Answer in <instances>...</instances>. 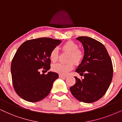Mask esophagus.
<instances>
[{
	"instance_id": "34e87169",
	"label": "esophagus",
	"mask_w": 122,
	"mask_h": 122,
	"mask_svg": "<svg viewBox=\"0 0 122 122\" xmlns=\"http://www.w3.org/2000/svg\"><path fill=\"white\" fill-rule=\"evenodd\" d=\"M59 77H60V78H66L67 76H64V75H63L60 74V75H59Z\"/></svg>"
}]
</instances>
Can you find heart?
Segmentation results:
<instances>
[{
  "label": "heart",
  "instance_id": "heart-1",
  "mask_svg": "<svg viewBox=\"0 0 122 122\" xmlns=\"http://www.w3.org/2000/svg\"><path fill=\"white\" fill-rule=\"evenodd\" d=\"M62 49L65 51L70 52L69 61H73L75 64H79L84 57L83 51L78 49V46L73 41H69L65 43L62 46ZM58 58V51L57 48H54L50 53V58L53 62L57 61ZM73 62H69L66 64L57 63L52 66L53 71L61 75H66L73 68Z\"/></svg>",
  "mask_w": 122,
  "mask_h": 122
}]
</instances>
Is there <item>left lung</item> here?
Returning <instances> with one entry per match:
<instances>
[{"label": "left lung", "mask_w": 122, "mask_h": 122, "mask_svg": "<svg viewBox=\"0 0 122 122\" xmlns=\"http://www.w3.org/2000/svg\"><path fill=\"white\" fill-rule=\"evenodd\" d=\"M76 39L82 43L84 54L75 71L84 78L74 76L75 84L70 90L79 101L92 103L102 97L110 85L113 75L112 61L101 43L88 36H79Z\"/></svg>", "instance_id": "left-lung-1"}]
</instances>
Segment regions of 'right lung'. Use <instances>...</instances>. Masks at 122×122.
<instances>
[{
    "label": "right lung",
    "instance_id": "right-lung-1",
    "mask_svg": "<svg viewBox=\"0 0 122 122\" xmlns=\"http://www.w3.org/2000/svg\"><path fill=\"white\" fill-rule=\"evenodd\" d=\"M61 41L41 38L29 40L20 46L12 61L10 70L14 89L20 97L35 102L48 95L58 74L52 71L41 74L39 70H50V52Z\"/></svg>",
    "mask_w": 122,
    "mask_h": 122
}]
</instances>
